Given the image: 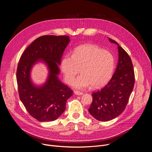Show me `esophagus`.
<instances>
[{
	"label": "esophagus",
	"instance_id": "34e87169",
	"mask_svg": "<svg viewBox=\"0 0 152 152\" xmlns=\"http://www.w3.org/2000/svg\"><path fill=\"white\" fill-rule=\"evenodd\" d=\"M74 93L77 96H80V95H82L83 94V93L82 92H80V91H74Z\"/></svg>",
	"mask_w": 152,
	"mask_h": 152
}]
</instances>
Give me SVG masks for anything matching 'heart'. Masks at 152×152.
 I'll return each mask as SVG.
<instances>
[{
	"label": "heart",
	"instance_id": "b5f03b06",
	"mask_svg": "<svg viewBox=\"0 0 152 152\" xmlns=\"http://www.w3.org/2000/svg\"><path fill=\"white\" fill-rule=\"evenodd\" d=\"M115 67V59L111 53L102 50L97 46L85 45L77 47L73 55H64L61 69L64 80L70 83L76 75L73 86L84 89L91 85L93 88L101 87L111 79Z\"/></svg>",
	"mask_w": 152,
	"mask_h": 152
}]
</instances>
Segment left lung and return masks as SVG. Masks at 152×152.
<instances>
[{"mask_svg":"<svg viewBox=\"0 0 152 152\" xmlns=\"http://www.w3.org/2000/svg\"><path fill=\"white\" fill-rule=\"evenodd\" d=\"M109 39L118 46L117 68L112 78L104 87L92 93L93 102L88 109L93 117L102 121L111 120L121 114L127 104L135 83L131 58L115 41Z\"/></svg>","mask_w":152,"mask_h":152,"instance_id":"obj_1","label":"left lung"}]
</instances>
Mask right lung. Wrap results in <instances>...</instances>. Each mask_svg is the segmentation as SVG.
I'll return each instance as SVG.
<instances>
[{
  "mask_svg": "<svg viewBox=\"0 0 152 152\" xmlns=\"http://www.w3.org/2000/svg\"><path fill=\"white\" fill-rule=\"evenodd\" d=\"M70 41L66 35L41 36L31 43L20 59L16 74L19 97L29 114L39 121L59 118L73 94L58 77L61 57ZM39 61L47 65L49 75L44 84L37 87L31 81L30 71Z\"/></svg>",
  "mask_w": 152,
  "mask_h": 152,
  "instance_id": "right-lung-1",
  "label": "right lung"
}]
</instances>
